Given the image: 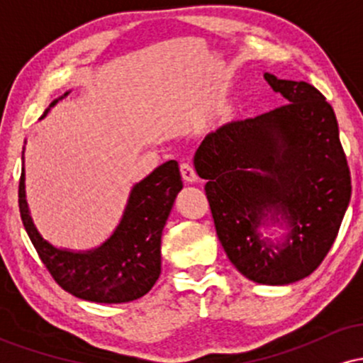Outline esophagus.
<instances>
[{"instance_id":"obj_1","label":"esophagus","mask_w":363,"mask_h":363,"mask_svg":"<svg viewBox=\"0 0 363 363\" xmlns=\"http://www.w3.org/2000/svg\"><path fill=\"white\" fill-rule=\"evenodd\" d=\"M181 176L182 179H184V182H187V184H193V182H198V174H196L194 167L191 164H187V162H184V164H181Z\"/></svg>"}]
</instances>
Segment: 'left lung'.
<instances>
[{
    "label": "left lung",
    "instance_id": "obj_1",
    "mask_svg": "<svg viewBox=\"0 0 363 363\" xmlns=\"http://www.w3.org/2000/svg\"><path fill=\"white\" fill-rule=\"evenodd\" d=\"M285 106L232 121L194 155L227 257L249 280L289 285L323 262L347 211L352 181L338 121L318 89L264 73ZM280 226V240L262 228Z\"/></svg>",
    "mask_w": 363,
    "mask_h": 363
}]
</instances>
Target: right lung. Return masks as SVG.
I'll return each mask as SVG.
<instances>
[{
	"mask_svg": "<svg viewBox=\"0 0 363 363\" xmlns=\"http://www.w3.org/2000/svg\"><path fill=\"white\" fill-rule=\"evenodd\" d=\"M68 94L52 101L43 118ZM181 189L177 162L162 164L133 186L121 222L109 239L86 251L56 247L40 235L25 196V169L18 205L25 230L57 285L83 301L123 303L148 294L160 277L162 230Z\"/></svg>",
	"mask_w": 363,
	"mask_h": 363,
	"instance_id": "right-lung-1",
	"label": "right lung"
}]
</instances>
